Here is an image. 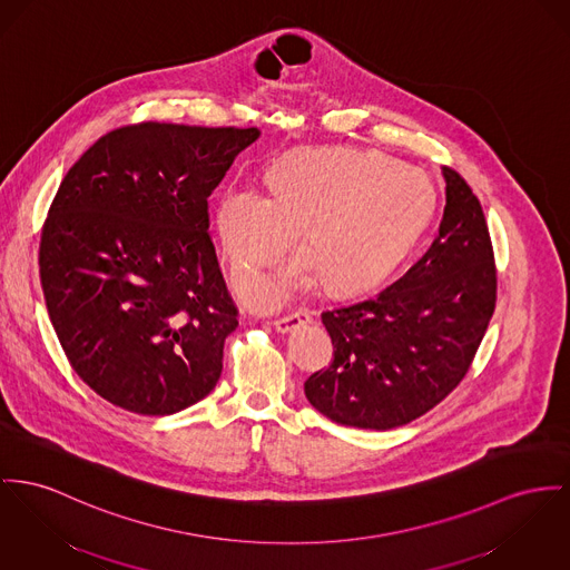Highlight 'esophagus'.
Segmentation results:
<instances>
[{
	"mask_svg": "<svg viewBox=\"0 0 570 570\" xmlns=\"http://www.w3.org/2000/svg\"><path fill=\"white\" fill-rule=\"evenodd\" d=\"M306 322H311L308 311H306V308H296V311H292L289 315L274 320V328H276L278 333H287V331H292V328L303 326Z\"/></svg>",
	"mask_w": 570,
	"mask_h": 570,
	"instance_id": "obj_1",
	"label": "esophagus"
}]
</instances>
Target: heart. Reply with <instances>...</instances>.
<instances>
[{"mask_svg": "<svg viewBox=\"0 0 570 570\" xmlns=\"http://www.w3.org/2000/svg\"><path fill=\"white\" fill-rule=\"evenodd\" d=\"M269 196L228 188L218 205V230L233 267L276 262L303 228V257L274 274L239 272V296L274 306L306 285L313 272L333 294H358L386 278L428 227L436 191L423 170L379 151L313 149L276 161Z\"/></svg>", "mask_w": 570, "mask_h": 570, "instance_id": "1", "label": "heart"}]
</instances>
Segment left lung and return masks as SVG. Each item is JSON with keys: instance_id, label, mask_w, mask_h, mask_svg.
<instances>
[{"instance_id": "obj_1", "label": "left lung", "mask_w": 570, "mask_h": 570, "mask_svg": "<svg viewBox=\"0 0 570 570\" xmlns=\"http://www.w3.org/2000/svg\"><path fill=\"white\" fill-rule=\"evenodd\" d=\"M445 212L417 264L376 296L322 313L333 363L304 395L342 425L391 430L425 415L466 376L497 303L493 242L478 196L443 168Z\"/></svg>"}]
</instances>
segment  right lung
Masks as SVG:
<instances>
[{"instance_id":"add662e5","label":"right lung","mask_w":570,"mask_h":570,"mask_svg":"<svg viewBox=\"0 0 570 570\" xmlns=\"http://www.w3.org/2000/svg\"><path fill=\"white\" fill-rule=\"evenodd\" d=\"M257 127L136 122L65 175L40 233V287L71 367L122 411L173 415L216 386L237 306L209 194Z\"/></svg>"}]
</instances>
